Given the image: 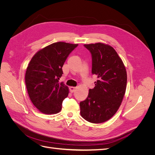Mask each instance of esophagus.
Listing matches in <instances>:
<instances>
[{"label": "esophagus", "instance_id": "1", "mask_svg": "<svg viewBox=\"0 0 155 155\" xmlns=\"http://www.w3.org/2000/svg\"><path fill=\"white\" fill-rule=\"evenodd\" d=\"M69 89H70V92H71V93H73L74 92H75V91H76V87H70Z\"/></svg>", "mask_w": 155, "mask_h": 155}]
</instances>
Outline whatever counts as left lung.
Returning a JSON list of instances; mask_svg holds the SVG:
<instances>
[{"label": "left lung", "instance_id": "8db88e82", "mask_svg": "<svg viewBox=\"0 0 155 155\" xmlns=\"http://www.w3.org/2000/svg\"><path fill=\"white\" fill-rule=\"evenodd\" d=\"M84 46L92 54V73L98 79L87 99L80 102V113L87 121L101 124L110 119L121 105L126 91L127 71L111 46L102 43Z\"/></svg>", "mask_w": 155, "mask_h": 155}]
</instances>
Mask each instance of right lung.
I'll list each match as a JSON object with an SVG mask.
<instances>
[{"label": "right lung", "instance_id": "right-lung-1", "mask_svg": "<svg viewBox=\"0 0 155 155\" xmlns=\"http://www.w3.org/2000/svg\"><path fill=\"white\" fill-rule=\"evenodd\" d=\"M78 44L57 42L37 51L26 71L25 83L32 104L42 113L57 114L68 95V87L59 83L62 67Z\"/></svg>", "mask_w": 155, "mask_h": 155}]
</instances>
